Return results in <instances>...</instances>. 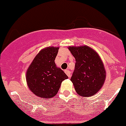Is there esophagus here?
<instances>
[{
    "mask_svg": "<svg viewBox=\"0 0 126 126\" xmlns=\"http://www.w3.org/2000/svg\"><path fill=\"white\" fill-rule=\"evenodd\" d=\"M65 73L67 75V76L69 77H71V72L69 71V70H65Z\"/></svg>",
    "mask_w": 126,
    "mask_h": 126,
    "instance_id": "34e87169",
    "label": "esophagus"
}]
</instances>
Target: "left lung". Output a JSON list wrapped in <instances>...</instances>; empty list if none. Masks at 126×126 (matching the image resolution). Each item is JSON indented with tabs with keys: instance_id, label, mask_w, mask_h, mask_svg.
<instances>
[{
	"instance_id": "1",
	"label": "left lung",
	"mask_w": 126,
	"mask_h": 126,
	"mask_svg": "<svg viewBox=\"0 0 126 126\" xmlns=\"http://www.w3.org/2000/svg\"><path fill=\"white\" fill-rule=\"evenodd\" d=\"M75 57V70L71 81L80 96H93L101 89L105 82L106 71L103 61L90 47L70 46L68 47Z\"/></svg>"
}]
</instances>
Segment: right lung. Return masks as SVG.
<instances>
[{"mask_svg":"<svg viewBox=\"0 0 126 126\" xmlns=\"http://www.w3.org/2000/svg\"><path fill=\"white\" fill-rule=\"evenodd\" d=\"M59 48L47 47L35 56L26 73L29 89L40 98L49 99L57 94L63 81L68 78L55 63Z\"/></svg>","mask_w":126,"mask_h":126,"instance_id":"obj_1","label":"right lung"}]
</instances>
